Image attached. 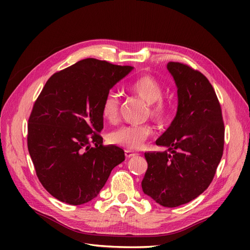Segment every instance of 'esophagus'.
Segmentation results:
<instances>
[{
  "instance_id": "1",
  "label": "esophagus",
  "mask_w": 250,
  "mask_h": 250,
  "mask_svg": "<svg viewBox=\"0 0 250 250\" xmlns=\"http://www.w3.org/2000/svg\"><path fill=\"white\" fill-rule=\"evenodd\" d=\"M137 155H138V153H134V152H132V151H130V150H125V156L127 158L134 157V156H137Z\"/></svg>"
}]
</instances>
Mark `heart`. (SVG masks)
<instances>
[{"label":"heart","instance_id":"b5f03b06","mask_svg":"<svg viewBox=\"0 0 250 250\" xmlns=\"http://www.w3.org/2000/svg\"><path fill=\"white\" fill-rule=\"evenodd\" d=\"M128 89L149 103V115L155 123L164 125L172 116V105L163 99L164 86L156 78L150 75L133 80ZM101 115L110 124H116L120 117V99L118 95L109 92L103 98L101 103ZM152 128L149 125L123 126L109 133V142L113 145L127 149H139L152 134Z\"/></svg>","mask_w":250,"mask_h":250}]
</instances>
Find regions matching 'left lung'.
<instances>
[{
	"mask_svg": "<svg viewBox=\"0 0 250 250\" xmlns=\"http://www.w3.org/2000/svg\"><path fill=\"white\" fill-rule=\"evenodd\" d=\"M177 85L178 107L156 145L168 152L145 153L148 169L144 193L161 206L176 208L207 190L221 161L224 123L221 105L208 78L192 66L170 62Z\"/></svg>",
	"mask_w": 250,
	"mask_h": 250,
	"instance_id": "1",
	"label": "left lung"
}]
</instances>
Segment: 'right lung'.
Masks as SVG:
<instances>
[{
  "instance_id": "obj_1",
  "label": "right lung",
  "mask_w": 250,
  "mask_h": 250,
  "mask_svg": "<svg viewBox=\"0 0 250 250\" xmlns=\"http://www.w3.org/2000/svg\"><path fill=\"white\" fill-rule=\"evenodd\" d=\"M132 70L86 58L53 74L34 102L27 145L36 175L56 199L80 206L94 199L124 150L104 146L101 103Z\"/></svg>"
}]
</instances>
